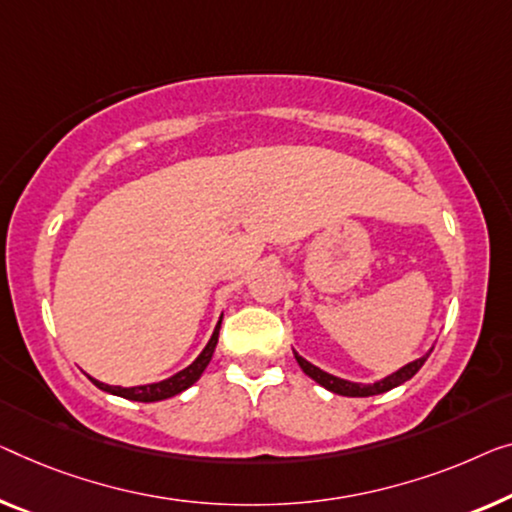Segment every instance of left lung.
<instances>
[{"label":"left lung","mask_w":512,"mask_h":512,"mask_svg":"<svg viewBox=\"0 0 512 512\" xmlns=\"http://www.w3.org/2000/svg\"><path fill=\"white\" fill-rule=\"evenodd\" d=\"M427 356H430V354H425L423 358H416V361H411L409 365H404V368H400L398 372H393L391 377H386V379H381V381H375V384H370V386L354 384V381H345V379L333 377V375H329V372L319 370L317 365H312V363L305 361V358L299 356V354H296V363L301 365V370L305 372V375H308L310 379H315L319 386L329 388L331 393L347 395V398H368V395H379V393L391 391V388L400 386V384H404V381H407V379L414 377L416 372L423 368V363L427 361Z\"/></svg>","instance_id":"left-lung-1"}]
</instances>
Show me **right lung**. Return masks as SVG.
I'll return each mask as SVG.
<instances>
[{
  "mask_svg": "<svg viewBox=\"0 0 512 512\" xmlns=\"http://www.w3.org/2000/svg\"><path fill=\"white\" fill-rule=\"evenodd\" d=\"M223 319V317H220ZM218 331H220V322L216 326V331H213L209 345L202 349V354L195 358L193 363L188 365L186 370L177 372V375L170 377V379H163L158 381V384H147V386H133V388H121V386H108L103 384V381H96L91 379L94 384L101 388L105 393H112V395H119V398H126V400H135V402H158V400H165V398H172V395H179L181 391H186L188 386H193L197 379L202 377V372L207 370V365L213 356V349L218 345Z\"/></svg>",
  "mask_w": 512,
  "mask_h": 512,
  "instance_id": "1",
  "label": "right lung"
}]
</instances>
